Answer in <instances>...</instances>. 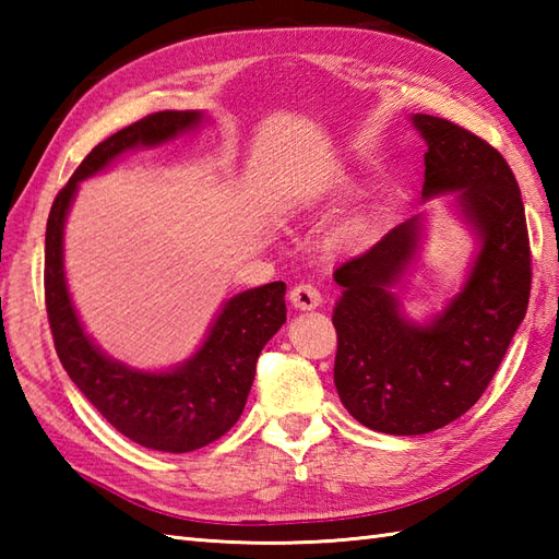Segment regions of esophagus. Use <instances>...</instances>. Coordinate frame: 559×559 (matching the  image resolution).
Listing matches in <instances>:
<instances>
[{
	"mask_svg": "<svg viewBox=\"0 0 559 559\" xmlns=\"http://www.w3.org/2000/svg\"><path fill=\"white\" fill-rule=\"evenodd\" d=\"M290 302L298 307V310H314V307L322 305V293H319L312 283H298V286L290 290Z\"/></svg>",
	"mask_w": 559,
	"mask_h": 559,
	"instance_id": "34e87169",
	"label": "esophagus"
}]
</instances>
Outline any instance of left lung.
Wrapping results in <instances>:
<instances>
[{"label":"left lung","instance_id":"obj_1","mask_svg":"<svg viewBox=\"0 0 559 559\" xmlns=\"http://www.w3.org/2000/svg\"><path fill=\"white\" fill-rule=\"evenodd\" d=\"M413 122L427 141L423 194L459 192L483 247L466 288L430 326L408 324L394 295L418 218L336 269L334 382L353 418L386 435L432 432L476 406L524 322L533 276L524 201L502 153L444 117Z\"/></svg>","mask_w":559,"mask_h":559}]
</instances>
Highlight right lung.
Masks as SVG:
<instances>
[{
    "label": "right lung",
    "mask_w": 559,
    "mask_h": 559,
    "mask_svg": "<svg viewBox=\"0 0 559 559\" xmlns=\"http://www.w3.org/2000/svg\"><path fill=\"white\" fill-rule=\"evenodd\" d=\"M199 120V112L163 110L105 139L59 189L45 230V307L59 362L117 432L173 454L216 442L242 415L259 353L286 322V283L273 281L225 302L204 346L175 372H136L105 358L83 334L64 283L62 228L83 177L127 148L160 144Z\"/></svg>",
    "instance_id": "add662e5"
}]
</instances>
